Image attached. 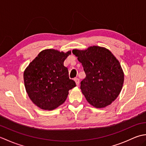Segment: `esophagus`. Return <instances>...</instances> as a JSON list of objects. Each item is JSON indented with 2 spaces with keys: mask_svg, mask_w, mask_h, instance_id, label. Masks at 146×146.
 <instances>
[{
  "mask_svg": "<svg viewBox=\"0 0 146 146\" xmlns=\"http://www.w3.org/2000/svg\"><path fill=\"white\" fill-rule=\"evenodd\" d=\"M74 80H75V82L76 83V85H78L79 83H80V80L78 78H75V79H74Z\"/></svg>",
  "mask_w": 146,
  "mask_h": 146,
  "instance_id": "esophagus-1",
  "label": "esophagus"
}]
</instances>
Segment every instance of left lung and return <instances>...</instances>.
<instances>
[{
  "label": "left lung",
  "mask_w": 146,
  "mask_h": 146,
  "mask_svg": "<svg viewBox=\"0 0 146 146\" xmlns=\"http://www.w3.org/2000/svg\"><path fill=\"white\" fill-rule=\"evenodd\" d=\"M82 63L86 77L80 89L90 104L104 108L111 104L122 90L124 75L119 61L108 49L91 46L87 49H73Z\"/></svg>",
  "instance_id": "left-lung-1"
}]
</instances>
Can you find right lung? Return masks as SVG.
<instances>
[{
    "label": "right lung",
    "instance_id": "1",
    "mask_svg": "<svg viewBox=\"0 0 146 146\" xmlns=\"http://www.w3.org/2000/svg\"><path fill=\"white\" fill-rule=\"evenodd\" d=\"M66 53L55 49L40 52L24 72L26 90L34 104L43 110H51L63 104L68 91L76 86L70 79L64 61Z\"/></svg>",
    "mask_w": 146,
    "mask_h": 146
}]
</instances>
